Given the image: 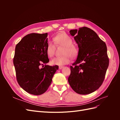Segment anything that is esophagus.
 I'll return each instance as SVG.
<instances>
[{"label": "esophagus", "mask_w": 120, "mask_h": 120, "mask_svg": "<svg viewBox=\"0 0 120 120\" xmlns=\"http://www.w3.org/2000/svg\"><path fill=\"white\" fill-rule=\"evenodd\" d=\"M64 68L63 66H59V70H61V69L62 68Z\"/></svg>", "instance_id": "esophagus-1"}]
</instances>
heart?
I'll return each mask as SVG.
<instances>
[{
	"label": "heart",
	"mask_w": 120,
	"mask_h": 120,
	"mask_svg": "<svg viewBox=\"0 0 120 120\" xmlns=\"http://www.w3.org/2000/svg\"><path fill=\"white\" fill-rule=\"evenodd\" d=\"M53 42L56 45L64 47L62 56L54 57L52 60V64L57 66H62L70 62L71 57L74 59L78 54L77 47L72 45V39L64 32H61L53 38ZM52 41H49L46 45V52L49 57H52L55 53L56 46Z\"/></svg>",
	"instance_id": "b5f03b06"
}]
</instances>
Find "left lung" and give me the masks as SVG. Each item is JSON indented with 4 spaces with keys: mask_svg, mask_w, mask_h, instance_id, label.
<instances>
[{
    "mask_svg": "<svg viewBox=\"0 0 120 120\" xmlns=\"http://www.w3.org/2000/svg\"><path fill=\"white\" fill-rule=\"evenodd\" d=\"M79 48L77 60L71 66L68 82L81 95L92 93L102 84L109 64L106 43L90 28L70 31Z\"/></svg>",
    "mask_w": 120,
    "mask_h": 120,
    "instance_id": "8db88e82",
    "label": "left lung"
}]
</instances>
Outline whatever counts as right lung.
Masks as SVG:
<instances>
[{
    "instance_id": "obj_1",
    "label": "right lung",
    "mask_w": 120,
    "mask_h": 120,
    "mask_svg": "<svg viewBox=\"0 0 120 120\" xmlns=\"http://www.w3.org/2000/svg\"><path fill=\"white\" fill-rule=\"evenodd\" d=\"M47 37L48 33L28 34L15 46L13 64L17 82L25 91L32 95L45 93L59 68L57 65H46L49 60L46 52Z\"/></svg>"
}]
</instances>
